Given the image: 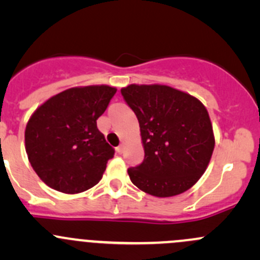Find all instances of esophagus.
Instances as JSON below:
<instances>
[{
  "mask_svg": "<svg viewBox=\"0 0 260 260\" xmlns=\"http://www.w3.org/2000/svg\"><path fill=\"white\" fill-rule=\"evenodd\" d=\"M115 151H117V153L122 154V153H123V151H124V146H123V145L118 146V147H117V148H115Z\"/></svg>",
  "mask_w": 260,
  "mask_h": 260,
  "instance_id": "1",
  "label": "esophagus"
}]
</instances>
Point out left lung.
<instances>
[{"mask_svg": "<svg viewBox=\"0 0 260 260\" xmlns=\"http://www.w3.org/2000/svg\"><path fill=\"white\" fill-rule=\"evenodd\" d=\"M140 123L145 158L128 169L140 190L171 198L203 176L215 146L210 117L195 96L167 85L131 84L120 89Z\"/></svg>", "mask_w": 260, "mask_h": 260, "instance_id": "8db88e82", "label": "left lung"}]
</instances>
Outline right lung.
I'll list each match as a JSON object with an SVG mask.
<instances>
[{"mask_svg": "<svg viewBox=\"0 0 260 260\" xmlns=\"http://www.w3.org/2000/svg\"><path fill=\"white\" fill-rule=\"evenodd\" d=\"M117 89L75 86L51 96L28 119L25 148L34 171L49 187L79 193L99 182L114 149L96 127Z\"/></svg>", "mask_w": 260, "mask_h": 260, "instance_id": "right-lung-1", "label": "right lung"}]
</instances>
